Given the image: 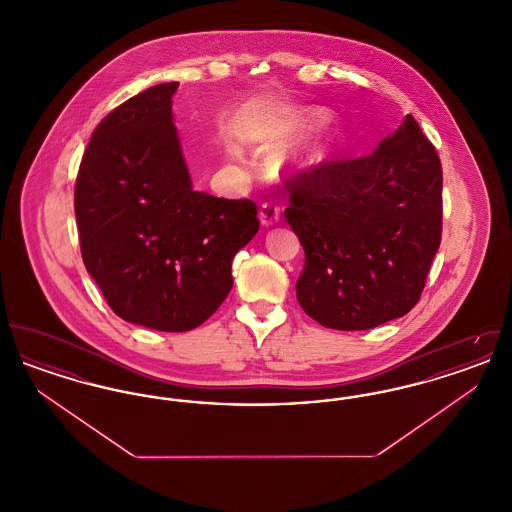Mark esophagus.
Masks as SVG:
<instances>
[{"instance_id": "34e87169", "label": "esophagus", "mask_w": 512, "mask_h": 512, "mask_svg": "<svg viewBox=\"0 0 512 512\" xmlns=\"http://www.w3.org/2000/svg\"><path fill=\"white\" fill-rule=\"evenodd\" d=\"M280 213H282L280 205H276V203H272V201H265V203L261 205V209H259L261 224H265V226L276 224V222L280 220Z\"/></svg>"}]
</instances>
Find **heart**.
I'll list each match as a JSON object with an SVG mask.
<instances>
[{"label":"heart","mask_w":512,"mask_h":512,"mask_svg":"<svg viewBox=\"0 0 512 512\" xmlns=\"http://www.w3.org/2000/svg\"><path fill=\"white\" fill-rule=\"evenodd\" d=\"M326 121V115L320 111H288L284 117L272 122L265 132V138L272 142H282L293 136H299L318 124ZM328 142H315L307 149H303L297 157L299 165H317L328 155Z\"/></svg>","instance_id":"b5f03b06"}]
</instances>
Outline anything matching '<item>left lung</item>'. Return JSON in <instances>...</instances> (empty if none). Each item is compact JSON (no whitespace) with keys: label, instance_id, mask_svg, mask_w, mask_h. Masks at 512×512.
Instances as JSON below:
<instances>
[{"label":"left lung","instance_id":"1","mask_svg":"<svg viewBox=\"0 0 512 512\" xmlns=\"http://www.w3.org/2000/svg\"><path fill=\"white\" fill-rule=\"evenodd\" d=\"M284 215L305 251L295 292L334 330L405 317L441 242L443 172L413 115L359 159L318 163L288 178Z\"/></svg>","mask_w":512,"mask_h":512}]
</instances>
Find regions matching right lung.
Returning <instances> with one entry per match:
<instances>
[{
	"mask_svg": "<svg viewBox=\"0 0 512 512\" xmlns=\"http://www.w3.org/2000/svg\"><path fill=\"white\" fill-rule=\"evenodd\" d=\"M165 82L103 117L84 151L80 253L115 315L161 332L203 324L232 290L234 255L259 230L251 199L195 192Z\"/></svg>",
	"mask_w": 512,
	"mask_h": 512,
	"instance_id": "right-lung-1",
	"label": "right lung"
}]
</instances>
